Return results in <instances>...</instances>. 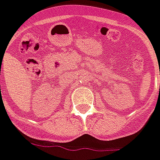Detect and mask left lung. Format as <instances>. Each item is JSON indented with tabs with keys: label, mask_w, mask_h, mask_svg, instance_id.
I'll return each instance as SVG.
<instances>
[{
	"label": "left lung",
	"mask_w": 160,
	"mask_h": 160,
	"mask_svg": "<svg viewBox=\"0 0 160 160\" xmlns=\"http://www.w3.org/2000/svg\"><path fill=\"white\" fill-rule=\"evenodd\" d=\"M159 90H160V86H159Z\"/></svg>",
	"instance_id": "8db88e82"
}]
</instances>
